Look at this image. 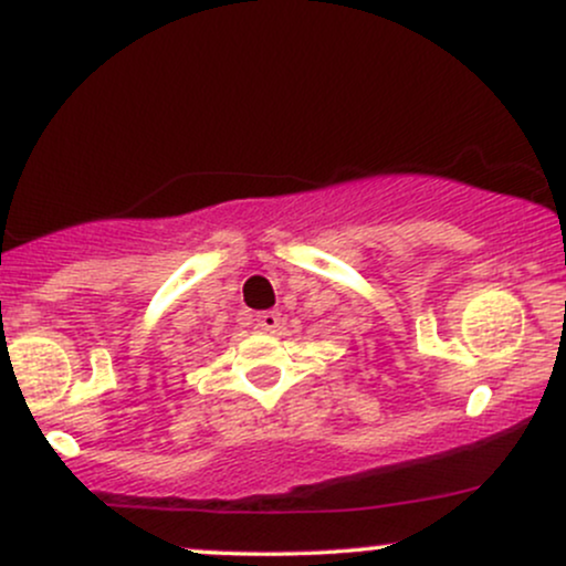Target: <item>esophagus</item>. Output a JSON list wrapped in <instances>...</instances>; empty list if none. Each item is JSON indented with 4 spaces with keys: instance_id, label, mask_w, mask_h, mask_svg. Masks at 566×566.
I'll use <instances>...</instances> for the list:
<instances>
[{
    "instance_id": "34e87169",
    "label": "esophagus",
    "mask_w": 566,
    "mask_h": 566,
    "mask_svg": "<svg viewBox=\"0 0 566 566\" xmlns=\"http://www.w3.org/2000/svg\"><path fill=\"white\" fill-rule=\"evenodd\" d=\"M255 324L263 333H276L279 324H282V314L279 311H263V314L255 316Z\"/></svg>"
}]
</instances>
